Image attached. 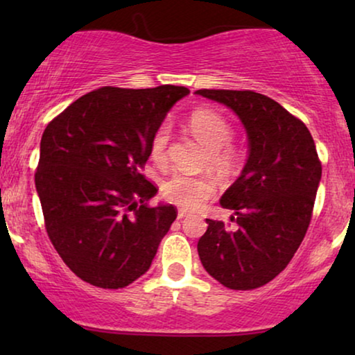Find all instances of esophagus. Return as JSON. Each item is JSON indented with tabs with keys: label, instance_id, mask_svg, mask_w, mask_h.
<instances>
[{
	"label": "esophagus",
	"instance_id": "esophagus-1",
	"mask_svg": "<svg viewBox=\"0 0 355 355\" xmlns=\"http://www.w3.org/2000/svg\"><path fill=\"white\" fill-rule=\"evenodd\" d=\"M191 215V213L189 211H186V210H179L178 211V220H182V218H186V216H189Z\"/></svg>",
	"mask_w": 355,
	"mask_h": 355
}]
</instances>
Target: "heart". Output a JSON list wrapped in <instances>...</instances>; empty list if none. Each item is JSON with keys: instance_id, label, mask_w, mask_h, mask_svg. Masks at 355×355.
<instances>
[{"instance_id": "b5f03b06", "label": "heart", "mask_w": 355, "mask_h": 355, "mask_svg": "<svg viewBox=\"0 0 355 355\" xmlns=\"http://www.w3.org/2000/svg\"><path fill=\"white\" fill-rule=\"evenodd\" d=\"M189 129L210 150L208 162L216 171L227 173L236 166L237 155L227 147L232 139V128L220 113L213 110H197L189 116ZM169 128L159 125L150 139V157L155 163H164L168 157ZM162 193L168 202L184 208L197 210L215 193V182L207 176L173 174L162 186Z\"/></svg>"}]
</instances>
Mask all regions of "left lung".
I'll list each match as a JSON object with an SVG mask.
<instances>
[{"instance_id": "obj_1", "label": "left lung", "mask_w": 355, "mask_h": 355, "mask_svg": "<svg viewBox=\"0 0 355 355\" xmlns=\"http://www.w3.org/2000/svg\"><path fill=\"white\" fill-rule=\"evenodd\" d=\"M241 119L249 155L220 205L234 211L230 230L207 220L197 250L207 273L230 289L260 288L297 252L310 225L322 163L307 125L278 101L252 90H197Z\"/></svg>"}]
</instances>
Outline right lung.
Wrapping results in <instances>:
<instances>
[{
    "label": "right lung",
    "mask_w": 355,
    "mask_h": 355,
    "mask_svg": "<svg viewBox=\"0 0 355 355\" xmlns=\"http://www.w3.org/2000/svg\"><path fill=\"white\" fill-rule=\"evenodd\" d=\"M189 89L101 87L46 125L35 187L46 232L85 283L129 286L150 268L176 220L169 203L148 207L158 189L140 169L150 139Z\"/></svg>",
    "instance_id": "right-lung-1"
}]
</instances>
